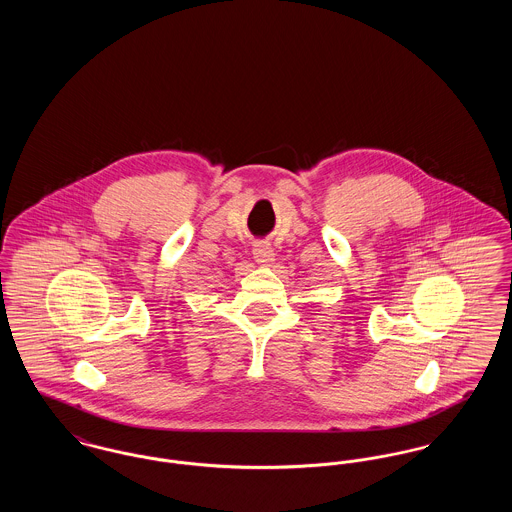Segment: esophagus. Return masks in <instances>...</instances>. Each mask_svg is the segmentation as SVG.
<instances>
[{"instance_id":"esophagus-1","label":"esophagus","mask_w":512,"mask_h":512,"mask_svg":"<svg viewBox=\"0 0 512 512\" xmlns=\"http://www.w3.org/2000/svg\"><path fill=\"white\" fill-rule=\"evenodd\" d=\"M253 257L261 265H270L274 261V247L268 242H255L253 245Z\"/></svg>"}]
</instances>
